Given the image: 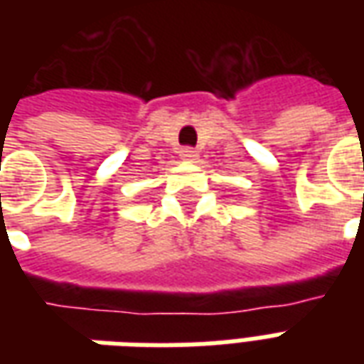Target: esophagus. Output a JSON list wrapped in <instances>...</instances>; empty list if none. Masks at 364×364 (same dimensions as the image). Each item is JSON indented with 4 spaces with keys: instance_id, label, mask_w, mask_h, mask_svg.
Returning <instances> with one entry per match:
<instances>
[{
    "instance_id": "1",
    "label": "esophagus",
    "mask_w": 364,
    "mask_h": 364,
    "mask_svg": "<svg viewBox=\"0 0 364 364\" xmlns=\"http://www.w3.org/2000/svg\"><path fill=\"white\" fill-rule=\"evenodd\" d=\"M181 159L185 161H197L198 159V154L193 148H183L181 150Z\"/></svg>"
}]
</instances>
